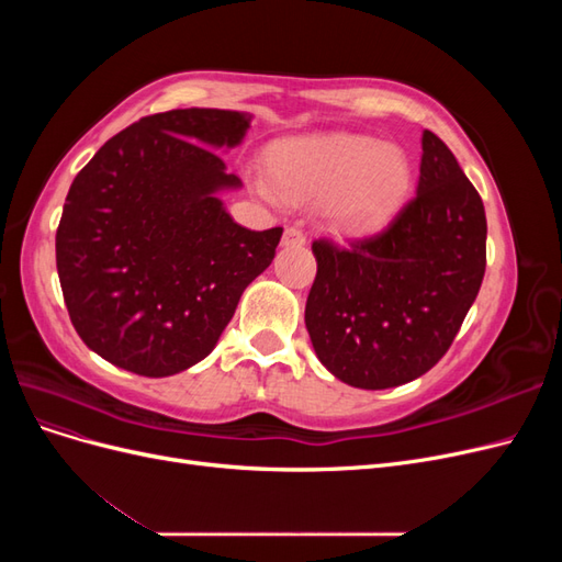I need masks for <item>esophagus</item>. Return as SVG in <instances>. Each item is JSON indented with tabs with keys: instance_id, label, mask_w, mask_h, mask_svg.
Segmentation results:
<instances>
[{
	"instance_id": "1",
	"label": "esophagus",
	"mask_w": 562,
	"mask_h": 562,
	"mask_svg": "<svg viewBox=\"0 0 562 562\" xmlns=\"http://www.w3.org/2000/svg\"><path fill=\"white\" fill-rule=\"evenodd\" d=\"M304 241H307V236H304V232L300 227H288L283 232V246L288 248H297V246H304Z\"/></svg>"
}]
</instances>
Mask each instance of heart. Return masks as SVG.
Listing matches in <instances>:
<instances>
[{
	"label": "heart",
	"instance_id": "1",
	"mask_svg": "<svg viewBox=\"0 0 562 562\" xmlns=\"http://www.w3.org/2000/svg\"><path fill=\"white\" fill-rule=\"evenodd\" d=\"M274 176L291 196L328 194V213L339 227L368 229L398 209L413 168L398 147L363 135H326L283 145L274 155ZM258 192L274 199L267 182H258Z\"/></svg>",
	"mask_w": 562,
	"mask_h": 562
}]
</instances>
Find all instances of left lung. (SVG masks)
<instances>
[{
  "label": "left lung",
  "instance_id": "left-lung-1",
  "mask_svg": "<svg viewBox=\"0 0 562 562\" xmlns=\"http://www.w3.org/2000/svg\"><path fill=\"white\" fill-rule=\"evenodd\" d=\"M485 209L448 145L422 133L417 194L372 236L316 239L304 323L337 380L389 389L450 349L485 274Z\"/></svg>",
  "mask_w": 562,
  "mask_h": 562
}]
</instances>
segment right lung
I'll list each match as a JSON object with an SVG mask.
<instances>
[{
  "instance_id": "right-lung-1",
  "label": "right lung",
  "mask_w": 562,
  "mask_h": 562,
  "mask_svg": "<svg viewBox=\"0 0 562 562\" xmlns=\"http://www.w3.org/2000/svg\"><path fill=\"white\" fill-rule=\"evenodd\" d=\"M250 116L171 110L116 133L77 173L56 265L83 345L135 375L168 378L213 351L246 285L274 260L281 227L236 225L217 199L239 187L214 147Z\"/></svg>"
}]
</instances>
